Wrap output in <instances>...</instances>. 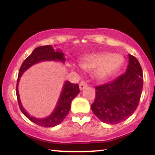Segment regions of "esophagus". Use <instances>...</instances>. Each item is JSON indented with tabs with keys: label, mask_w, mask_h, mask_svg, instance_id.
Wrapping results in <instances>:
<instances>
[{
	"label": "esophagus",
	"mask_w": 155,
	"mask_h": 155,
	"mask_svg": "<svg viewBox=\"0 0 155 155\" xmlns=\"http://www.w3.org/2000/svg\"><path fill=\"white\" fill-rule=\"evenodd\" d=\"M88 84L87 83V81H81V82L79 83V89L80 90H83L84 89L87 87Z\"/></svg>",
	"instance_id": "esophagus-1"
}]
</instances>
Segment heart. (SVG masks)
Listing matches in <instances>:
<instances>
[{"label":"heart","mask_w":155,"mask_h":155,"mask_svg":"<svg viewBox=\"0 0 155 155\" xmlns=\"http://www.w3.org/2000/svg\"><path fill=\"white\" fill-rule=\"evenodd\" d=\"M123 62L122 55L101 52L84 57L80 60L79 65L84 71H93L96 79L102 80L115 74L122 66Z\"/></svg>","instance_id":"b5f03b06"}]
</instances>
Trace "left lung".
Segmentation results:
<instances>
[{
  "mask_svg": "<svg viewBox=\"0 0 155 155\" xmlns=\"http://www.w3.org/2000/svg\"><path fill=\"white\" fill-rule=\"evenodd\" d=\"M143 77L138 60L129 54L124 74L111 82L95 87V98L91 105L94 114L101 122L115 124L127 120L139 104Z\"/></svg>",
  "mask_w": 155,
  "mask_h": 155,
  "instance_id": "obj_1",
  "label": "left lung"
}]
</instances>
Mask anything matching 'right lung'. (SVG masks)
Wrapping results in <instances>:
<instances>
[{"mask_svg": "<svg viewBox=\"0 0 155 155\" xmlns=\"http://www.w3.org/2000/svg\"><path fill=\"white\" fill-rule=\"evenodd\" d=\"M63 54V53H62L61 51H54V49L50 45L38 47L35 48L33 51V52L31 53V54L24 60L22 65H21L20 69H19L17 87H16V93H17L19 108L27 118L29 119L35 124L41 126V127H54V126L61 123L65 120L71 109V104L72 100L79 93V84L66 81L63 87V90L62 91L57 107L54 109V111L52 112V114L45 119H37L28 114L21 104L18 92V82L19 78L25 72V71H26L28 68L40 61H44V60H56V61H58L59 60V61L64 62L65 58H64Z\"/></svg>", "mask_w": 155, "mask_h": 155, "instance_id": "obj_1", "label": "right lung"}]
</instances>
